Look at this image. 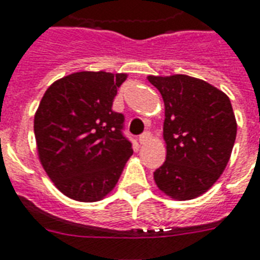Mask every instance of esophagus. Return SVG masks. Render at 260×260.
Returning a JSON list of instances; mask_svg holds the SVG:
<instances>
[{
  "instance_id": "34e87169",
  "label": "esophagus",
  "mask_w": 260,
  "mask_h": 260,
  "mask_svg": "<svg viewBox=\"0 0 260 260\" xmlns=\"http://www.w3.org/2000/svg\"><path fill=\"white\" fill-rule=\"evenodd\" d=\"M151 138V134L149 132H145V133H142V134H141L140 137H138V140H140V143L141 145H142V143H146L147 141L150 140Z\"/></svg>"
}]
</instances>
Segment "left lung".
<instances>
[{
    "mask_svg": "<svg viewBox=\"0 0 260 260\" xmlns=\"http://www.w3.org/2000/svg\"><path fill=\"white\" fill-rule=\"evenodd\" d=\"M147 79L165 105L166 159L154 172V181L172 199L192 200L217 181L230 161L238 127L231 101L186 75Z\"/></svg>",
    "mask_w": 260,
    "mask_h": 260,
    "instance_id": "left-lung-1",
    "label": "left lung"
}]
</instances>
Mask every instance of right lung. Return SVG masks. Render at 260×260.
<instances>
[{
  "label": "right lung",
  "instance_id": "right-lung-1",
  "mask_svg": "<svg viewBox=\"0 0 260 260\" xmlns=\"http://www.w3.org/2000/svg\"><path fill=\"white\" fill-rule=\"evenodd\" d=\"M126 74L82 71L56 80L35 115L39 158L56 188L83 203L117 185L133 154L123 114L113 110Z\"/></svg>",
  "mask_w": 260,
  "mask_h": 260
}]
</instances>
